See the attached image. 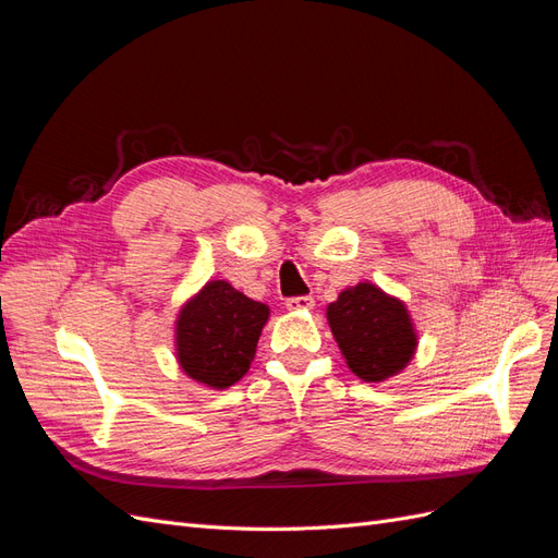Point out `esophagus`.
I'll list each match as a JSON object with an SVG mask.
<instances>
[{
	"label": "esophagus",
	"instance_id": "34e87169",
	"mask_svg": "<svg viewBox=\"0 0 558 558\" xmlns=\"http://www.w3.org/2000/svg\"><path fill=\"white\" fill-rule=\"evenodd\" d=\"M314 307V298L312 295H298V298H289L286 300V310L291 312H305Z\"/></svg>",
	"mask_w": 558,
	"mask_h": 558
}]
</instances>
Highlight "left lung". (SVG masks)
<instances>
[{"instance_id":"1","label":"left lung","mask_w":558,"mask_h":558,"mask_svg":"<svg viewBox=\"0 0 558 558\" xmlns=\"http://www.w3.org/2000/svg\"><path fill=\"white\" fill-rule=\"evenodd\" d=\"M328 324L349 369L363 381H384L410 363L416 335L408 310L373 283L342 291L328 305Z\"/></svg>"}]
</instances>
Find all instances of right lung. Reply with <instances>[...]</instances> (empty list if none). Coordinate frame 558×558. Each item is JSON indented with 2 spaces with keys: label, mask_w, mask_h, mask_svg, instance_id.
I'll use <instances>...</instances> for the list:
<instances>
[{
  "label": "right lung",
  "mask_w": 558,
  "mask_h": 558,
  "mask_svg": "<svg viewBox=\"0 0 558 558\" xmlns=\"http://www.w3.org/2000/svg\"><path fill=\"white\" fill-rule=\"evenodd\" d=\"M269 307L234 291L228 281H209L177 320V356L183 373L211 388L240 381L256 356Z\"/></svg>",
  "instance_id": "obj_1"
}]
</instances>
